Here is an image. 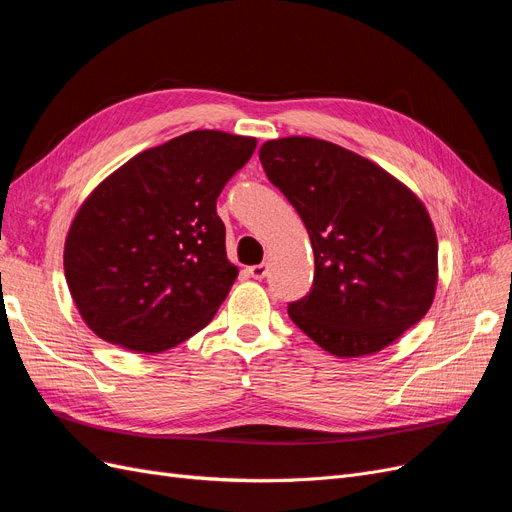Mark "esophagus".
Instances as JSON below:
<instances>
[{
    "instance_id": "1",
    "label": "esophagus",
    "mask_w": 512,
    "mask_h": 512,
    "mask_svg": "<svg viewBox=\"0 0 512 512\" xmlns=\"http://www.w3.org/2000/svg\"><path fill=\"white\" fill-rule=\"evenodd\" d=\"M246 274H249V276H251V278H255V280H261V278H266V274H268V266H266V263H257V266L246 268Z\"/></svg>"
}]
</instances>
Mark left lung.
Wrapping results in <instances>:
<instances>
[{
  "label": "left lung",
  "mask_w": 512,
  "mask_h": 512,
  "mask_svg": "<svg viewBox=\"0 0 512 512\" xmlns=\"http://www.w3.org/2000/svg\"><path fill=\"white\" fill-rule=\"evenodd\" d=\"M270 183L302 217L315 278L289 317L321 349L359 357L385 349L434 302L438 242L419 197L376 163L317 138L259 148Z\"/></svg>",
  "instance_id": "obj_1"
}]
</instances>
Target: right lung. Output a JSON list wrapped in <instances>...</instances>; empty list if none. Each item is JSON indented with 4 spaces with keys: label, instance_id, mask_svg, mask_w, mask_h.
<instances>
[{
    "label": "right lung",
    "instance_id": "add662e5",
    "mask_svg": "<svg viewBox=\"0 0 512 512\" xmlns=\"http://www.w3.org/2000/svg\"><path fill=\"white\" fill-rule=\"evenodd\" d=\"M255 146L225 131H189L129 159L87 197L63 268L97 336L161 353L212 321L238 276L217 197Z\"/></svg>",
    "mask_w": 512,
    "mask_h": 512
}]
</instances>
